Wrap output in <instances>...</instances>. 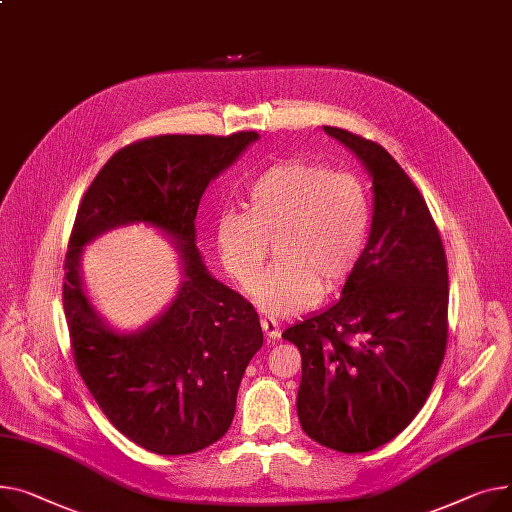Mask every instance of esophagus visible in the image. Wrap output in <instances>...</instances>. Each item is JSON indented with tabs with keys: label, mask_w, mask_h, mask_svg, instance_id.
Masks as SVG:
<instances>
[{
	"label": "esophagus",
	"mask_w": 512,
	"mask_h": 512,
	"mask_svg": "<svg viewBox=\"0 0 512 512\" xmlns=\"http://www.w3.org/2000/svg\"><path fill=\"white\" fill-rule=\"evenodd\" d=\"M261 327H263V333L267 335L269 342H276V339H280V325L276 319H269V317H263L261 319Z\"/></svg>",
	"instance_id": "34e87169"
}]
</instances>
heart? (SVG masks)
Returning <instances> with one entry per match:
<instances>
[{"label": "heart", "mask_w": 512, "mask_h": 512, "mask_svg": "<svg viewBox=\"0 0 512 512\" xmlns=\"http://www.w3.org/2000/svg\"><path fill=\"white\" fill-rule=\"evenodd\" d=\"M247 210H224L216 245L230 278L251 292L268 254L279 263L255 289L269 317L296 315L333 294L358 269L372 226L366 183L348 170L290 160L269 166L247 187Z\"/></svg>", "instance_id": "b5f03b06"}]
</instances>
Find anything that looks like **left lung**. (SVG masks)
I'll use <instances>...</instances> for the list:
<instances>
[{"label": "left lung", "mask_w": 512, "mask_h": 512, "mask_svg": "<svg viewBox=\"0 0 512 512\" xmlns=\"http://www.w3.org/2000/svg\"><path fill=\"white\" fill-rule=\"evenodd\" d=\"M372 177L364 257L342 298L282 337L300 350L302 430L339 453L393 440L426 403L449 333L447 255L426 201L397 160L348 129L323 127Z\"/></svg>", "instance_id": "8db88e82"}]
</instances>
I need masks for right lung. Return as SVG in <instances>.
I'll list each match as a JSON object with an SVG mask.
<instances>
[{
    "label": "right lung",
    "instance_id": "right-lung-1",
    "mask_svg": "<svg viewBox=\"0 0 512 512\" xmlns=\"http://www.w3.org/2000/svg\"><path fill=\"white\" fill-rule=\"evenodd\" d=\"M259 135H156L115 152L90 183L65 255L63 311L74 362L109 422L158 455L214 445L232 424L238 385L263 346L257 311L210 276L195 245L199 199ZM144 221L174 238L186 280L150 326L119 334L83 294L81 247L117 225Z\"/></svg>",
    "mask_w": 512,
    "mask_h": 512
}]
</instances>
